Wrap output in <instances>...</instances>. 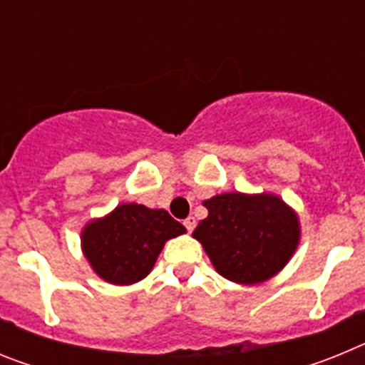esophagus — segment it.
Masks as SVG:
<instances>
[{"instance_id": "34e87169", "label": "esophagus", "mask_w": 365, "mask_h": 365, "mask_svg": "<svg viewBox=\"0 0 365 365\" xmlns=\"http://www.w3.org/2000/svg\"><path fill=\"white\" fill-rule=\"evenodd\" d=\"M195 217H192V215H190V217H186L185 219V227H186V230L188 232H193V228H195Z\"/></svg>"}]
</instances>
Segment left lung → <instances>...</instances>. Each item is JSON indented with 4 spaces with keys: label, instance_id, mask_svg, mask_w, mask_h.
I'll use <instances>...</instances> for the list:
<instances>
[{
    "label": "left lung",
    "instance_id": "left-lung-1",
    "mask_svg": "<svg viewBox=\"0 0 365 365\" xmlns=\"http://www.w3.org/2000/svg\"><path fill=\"white\" fill-rule=\"evenodd\" d=\"M202 205L208 217L192 235L222 278L257 285L282 272L294 256L299 217L276 193H217Z\"/></svg>",
    "mask_w": 365,
    "mask_h": 365
}]
</instances>
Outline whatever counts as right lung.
Here are the masks:
<instances>
[{"label": "right lung", "mask_w": 365, "mask_h": 365, "mask_svg": "<svg viewBox=\"0 0 365 365\" xmlns=\"http://www.w3.org/2000/svg\"><path fill=\"white\" fill-rule=\"evenodd\" d=\"M185 232L164 208L122 202L104 217L87 221L80 241L98 278L111 285H133L151 272L166 241Z\"/></svg>", "instance_id": "obj_1"}]
</instances>
